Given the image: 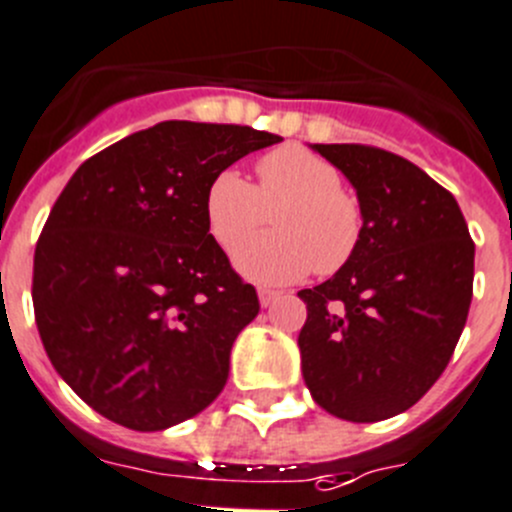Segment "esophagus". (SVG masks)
Instances as JSON below:
<instances>
[{
    "label": "esophagus",
    "mask_w": 512,
    "mask_h": 512,
    "mask_svg": "<svg viewBox=\"0 0 512 512\" xmlns=\"http://www.w3.org/2000/svg\"><path fill=\"white\" fill-rule=\"evenodd\" d=\"M259 299H261V306H271L276 299H281V291H276V289H259Z\"/></svg>",
    "instance_id": "obj_1"
}]
</instances>
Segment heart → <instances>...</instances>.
I'll use <instances>...</instances> for the list:
<instances>
[{
  "label": "heart",
  "instance_id": "1",
  "mask_svg": "<svg viewBox=\"0 0 512 512\" xmlns=\"http://www.w3.org/2000/svg\"><path fill=\"white\" fill-rule=\"evenodd\" d=\"M253 186L236 170H221L208 183L206 223L213 241L233 251L277 218L276 234L236 251V266L264 284H286L309 271L334 274L349 264L364 233L357 198L344 191L342 170L301 145H281L256 160Z\"/></svg>",
  "mask_w": 512,
  "mask_h": 512
}]
</instances>
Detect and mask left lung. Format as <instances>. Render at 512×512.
I'll use <instances>...</instances> for the list:
<instances>
[{
  "instance_id": "obj_1",
  "label": "left lung",
  "mask_w": 512,
  "mask_h": 512,
  "mask_svg": "<svg viewBox=\"0 0 512 512\" xmlns=\"http://www.w3.org/2000/svg\"><path fill=\"white\" fill-rule=\"evenodd\" d=\"M357 188L364 233L349 264L301 289V369L316 405L349 422L410 410L465 329L475 274L460 206L410 160L374 145H314Z\"/></svg>"
}]
</instances>
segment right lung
<instances>
[{"label": "right lung", "mask_w": 512, "mask_h": 512, "mask_svg": "<svg viewBox=\"0 0 512 512\" xmlns=\"http://www.w3.org/2000/svg\"><path fill=\"white\" fill-rule=\"evenodd\" d=\"M248 125L165 120L87 158L34 248V319L52 367L130 430L206 410L259 314L206 223L208 183L279 143Z\"/></svg>", "instance_id": "1"}]
</instances>
